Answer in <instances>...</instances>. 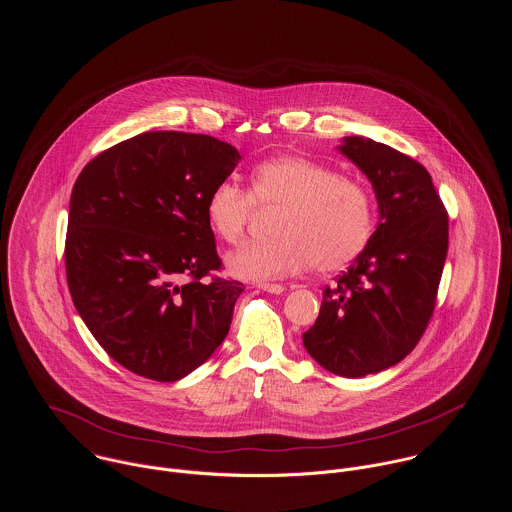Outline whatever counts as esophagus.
I'll return each instance as SVG.
<instances>
[{"label": "esophagus", "instance_id": "34e87169", "mask_svg": "<svg viewBox=\"0 0 512 512\" xmlns=\"http://www.w3.org/2000/svg\"><path fill=\"white\" fill-rule=\"evenodd\" d=\"M258 288L260 290H264V292L274 293V295H280V293H284V286H280V284H258Z\"/></svg>", "mask_w": 512, "mask_h": 512}]
</instances>
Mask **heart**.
<instances>
[{"label":"heart","mask_w":512,"mask_h":512,"mask_svg":"<svg viewBox=\"0 0 512 512\" xmlns=\"http://www.w3.org/2000/svg\"><path fill=\"white\" fill-rule=\"evenodd\" d=\"M256 205L280 213L274 238L228 254V272L244 280L292 276L313 264L319 272L341 270L374 230V199L365 185L303 155L284 153L256 165L250 193L222 181L205 201V219L220 240L236 242Z\"/></svg>","instance_id":"1"}]
</instances>
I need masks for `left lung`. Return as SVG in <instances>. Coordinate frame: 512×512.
<instances>
[{"mask_svg": "<svg viewBox=\"0 0 512 512\" xmlns=\"http://www.w3.org/2000/svg\"><path fill=\"white\" fill-rule=\"evenodd\" d=\"M337 149L370 181L378 224L349 270L323 290L303 347L325 370L361 378L398 365L426 331L447 256V213L412 157L363 136H347Z\"/></svg>", "mask_w": 512, "mask_h": 512, "instance_id": "left-lung-1", "label": "left lung"}]
</instances>
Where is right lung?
Instances as JSON below:
<instances>
[{
    "label": "right lung",
    "instance_id": "add662e5",
    "mask_svg": "<svg viewBox=\"0 0 512 512\" xmlns=\"http://www.w3.org/2000/svg\"><path fill=\"white\" fill-rule=\"evenodd\" d=\"M236 147L146 132L102 151L78 175L65 246L74 307L128 370L175 382L224 341L242 284L219 270L205 201L238 165ZM183 277L192 280L181 287Z\"/></svg>",
    "mask_w": 512,
    "mask_h": 512
}]
</instances>
